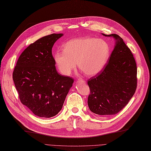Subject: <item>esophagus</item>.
Returning a JSON list of instances; mask_svg holds the SVG:
<instances>
[{
    "label": "esophagus",
    "mask_w": 151,
    "mask_h": 151,
    "mask_svg": "<svg viewBox=\"0 0 151 151\" xmlns=\"http://www.w3.org/2000/svg\"><path fill=\"white\" fill-rule=\"evenodd\" d=\"M77 83H82L83 84H85L86 83V81H84V80H79V81H77Z\"/></svg>",
    "instance_id": "esophagus-1"
}]
</instances>
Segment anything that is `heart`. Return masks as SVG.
I'll use <instances>...</instances> for the list:
<instances>
[{
	"label": "heart",
	"instance_id": "obj_1",
	"mask_svg": "<svg viewBox=\"0 0 151 151\" xmlns=\"http://www.w3.org/2000/svg\"><path fill=\"white\" fill-rule=\"evenodd\" d=\"M63 50L56 51L54 59L60 72L68 76L76 68L77 62L80 70L90 76L97 75L107 65L111 48L103 39L84 37L68 40Z\"/></svg>",
	"mask_w": 151,
	"mask_h": 151
}]
</instances>
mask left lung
Wrapping results in <instances>:
<instances>
[{
	"mask_svg": "<svg viewBox=\"0 0 151 151\" xmlns=\"http://www.w3.org/2000/svg\"><path fill=\"white\" fill-rule=\"evenodd\" d=\"M112 37L116 44L102 71L88 81L90 89L88 104L89 110L99 116H111L121 111L135 93L137 84V64L132 52L123 39Z\"/></svg>",
	"mask_w": 151,
	"mask_h": 151,
	"instance_id": "1",
	"label": "left lung"
}]
</instances>
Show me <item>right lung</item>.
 <instances>
[{
  "instance_id": "1",
  "label": "right lung",
  "mask_w": 151,
  "mask_h": 151,
  "mask_svg": "<svg viewBox=\"0 0 151 151\" xmlns=\"http://www.w3.org/2000/svg\"><path fill=\"white\" fill-rule=\"evenodd\" d=\"M63 34L38 39L19 56L13 79L21 102L35 116L49 118L62 109L74 79L57 72L52 47Z\"/></svg>"
}]
</instances>
